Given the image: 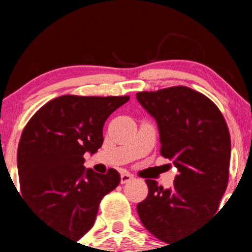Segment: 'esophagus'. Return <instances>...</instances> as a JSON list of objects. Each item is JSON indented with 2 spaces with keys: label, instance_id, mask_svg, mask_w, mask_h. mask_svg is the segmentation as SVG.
<instances>
[{
  "label": "esophagus",
  "instance_id": "1",
  "mask_svg": "<svg viewBox=\"0 0 252 252\" xmlns=\"http://www.w3.org/2000/svg\"><path fill=\"white\" fill-rule=\"evenodd\" d=\"M134 177L133 174L128 173V172H123V173L121 174V183L122 184H126V183H129L130 180H133Z\"/></svg>",
  "mask_w": 252,
  "mask_h": 252
}]
</instances>
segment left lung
<instances>
[{"label":"left lung","mask_w":252,"mask_h":252,"mask_svg":"<svg viewBox=\"0 0 252 252\" xmlns=\"http://www.w3.org/2000/svg\"><path fill=\"white\" fill-rule=\"evenodd\" d=\"M136 100L156 121L162 156L179 172L168 189L146 179L149 195L136 206L142 225L169 244L217 212L229 177V130L217 106L187 86L138 93Z\"/></svg>","instance_id":"1"}]
</instances>
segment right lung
I'll return each instance as SVG.
<instances>
[{
	"label": "right lung",
	"instance_id": "1",
	"mask_svg": "<svg viewBox=\"0 0 252 252\" xmlns=\"http://www.w3.org/2000/svg\"><path fill=\"white\" fill-rule=\"evenodd\" d=\"M129 96L53 98L28 122L18 145L20 191L27 205L55 232L79 240L93 228L98 205L118 187L116 169L84 167V154L102 146L103 124Z\"/></svg>",
	"mask_w": 252,
	"mask_h": 252
}]
</instances>
